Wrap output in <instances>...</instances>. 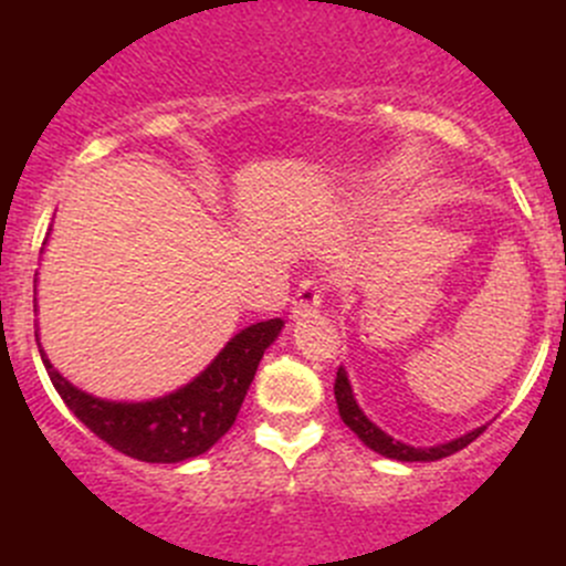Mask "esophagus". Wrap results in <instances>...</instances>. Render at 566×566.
<instances>
[{
  "label": "esophagus",
  "instance_id": "34e87169",
  "mask_svg": "<svg viewBox=\"0 0 566 566\" xmlns=\"http://www.w3.org/2000/svg\"><path fill=\"white\" fill-rule=\"evenodd\" d=\"M323 304V284L317 282H304L295 293L293 301V317H306L310 312H315Z\"/></svg>",
  "mask_w": 566,
  "mask_h": 566
}]
</instances>
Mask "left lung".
<instances>
[{
  "mask_svg": "<svg viewBox=\"0 0 566 566\" xmlns=\"http://www.w3.org/2000/svg\"><path fill=\"white\" fill-rule=\"evenodd\" d=\"M334 397H336V405H339L342 421H345V424L350 427V430L356 432L358 438H361L364 447H369V449H373V452L384 454V458H391V460L432 462V460L449 458V454H454V452H460V449H465L468 443L476 441V438L484 432V427H476V430H473V432H465V436L454 438V441H449V443H441V447L416 449V447H408V443L394 441L391 436H386V432L380 430L378 424H373V421H369L367 416H364V410L358 408L356 397H353V389H350V380H347V373L342 367H339V373H336Z\"/></svg>",
  "mask_w": 566,
  "mask_h": 566,
  "instance_id": "left-lung-1",
  "label": "left lung"
}]
</instances>
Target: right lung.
Here are the masks:
<instances>
[{
    "label": "right lung",
    "mask_w": 566,
    "mask_h": 566,
    "mask_svg": "<svg viewBox=\"0 0 566 566\" xmlns=\"http://www.w3.org/2000/svg\"><path fill=\"white\" fill-rule=\"evenodd\" d=\"M282 325L279 317L249 325L191 384L147 402H108L76 389L45 358L40 342L38 350L56 394L101 441L142 462H182L208 452L235 424L262 353L276 342Z\"/></svg>",
    "instance_id": "1"
}]
</instances>
